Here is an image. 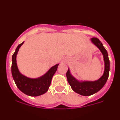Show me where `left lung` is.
I'll use <instances>...</instances> for the list:
<instances>
[{"label": "left lung", "instance_id": "8db88e82", "mask_svg": "<svg viewBox=\"0 0 120 120\" xmlns=\"http://www.w3.org/2000/svg\"><path fill=\"white\" fill-rule=\"evenodd\" d=\"M91 41L99 49L103 56L105 71L101 77L95 81H79L72 76L69 68L66 73L68 82L71 86L72 90L75 93L83 96H91L101 90L105 85L109 74L110 62L107 50L103 47L101 41L97 38H92Z\"/></svg>", "mask_w": 120, "mask_h": 120}]
</instances>
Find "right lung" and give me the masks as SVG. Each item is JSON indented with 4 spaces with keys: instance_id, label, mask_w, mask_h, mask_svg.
I'll return each mask as SVG.
<instances>
[{
    "instance_id": "obj_1",
    "label": "right lung",
    "mask_w": 120,
    "mask_h": 120,
    "mask_svg": "<svg viewBox=\"0 0 120 120\" xmlns=\"http://www.w3.org/2000/svg\"><path fill=\"white\" fill-rule=\"evenodd\" d=\"M24 42L19 44L12 56L11 73L18 88L27 96L35 97L44 94L48 91L53 76L56 71L59 64L51 67L47 73L38 78H29L21 74L17 64L16 57L20 47Z\"/></svg>"
}]
</instances>
